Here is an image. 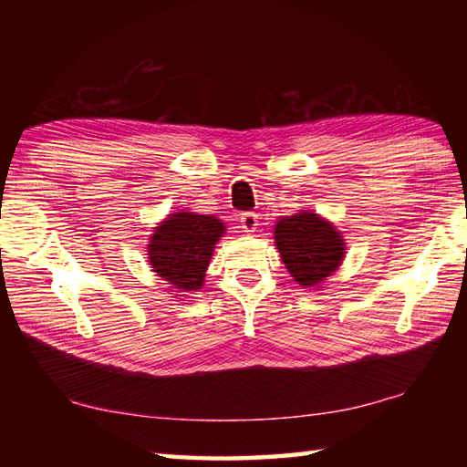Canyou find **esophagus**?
<instances>
[{
  "label": "esophagus",
  "mask_w": 467,
  "mask_h": 467,
  "mask_svg": "<svg viewBox=\"0 0 467 467\" xmlns=\"http://www.w3.org/2000/svg\"><path fill=\"white\" fill-rule=\"evenodd\" d=\"M241 228L244 233H249V234H253L256 228H259V214H254V213H244L243 216H241Z\"/></svg>",
  "instance_id": "1"
}]
</instances>
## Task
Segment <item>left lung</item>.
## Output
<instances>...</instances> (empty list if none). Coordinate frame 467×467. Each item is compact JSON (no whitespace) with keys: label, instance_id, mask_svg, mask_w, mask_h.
<instances>
[{"label":"left lung","instance_id":"8db88e82","mask_svg":"<svg viewBox=\"0 0 467 467\" xmlns=\"http://www.w3.org/2000/svg\"><path fill=\"white\" fill-rule=\"evenodd\" d=\"M275 243L295 281L315 286L343 261V239L331 223L315 213L285 216L275 228Z\"/></svg>","mask_w":467,"mask_h":467}]
</instances>
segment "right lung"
Segmentation results:
<instances>
[{
    "mask_svg": "<svg viewBox=\"0 0 467 467\" xmlns=\"http://www.w3.org/2000/svg\"><path fill=\"white\" fill-rule=\"evenodd\" d=\"M223 233L224 226L216 216L194 213L171 214L168 221L156 226L148 244L154 273L174 289H201L214 244Z\"/></svg>",
    "mask_w": 467,
    "mask_h": 467,
    "instance_id": "1",
    "label": "right lung"
}]
</instances>
